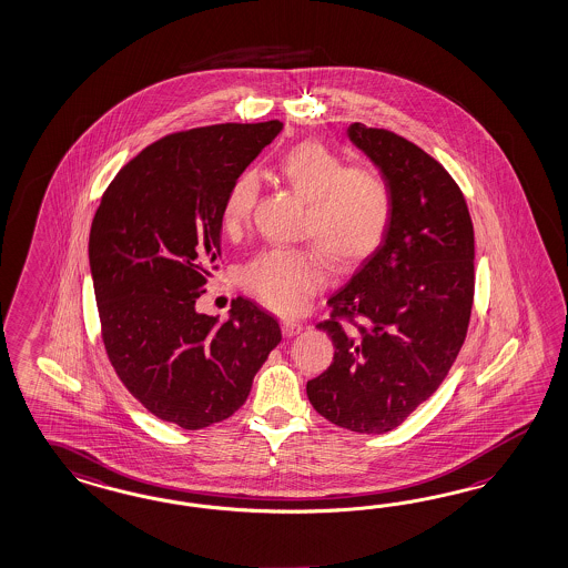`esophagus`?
<instances>
[{"label":"esophagus","mask_w":568,"mask_h":568,"mask_svg":"<svg viewBox=\"0 0 568 568\" xmlns=\"http://www.w3.org/2000/svg\"><path fill=\"white\" fill-rule=\"evenodd\" d=\"M284 334L286 336H296L303 332V322H296V320H284Z\"/></svg>","instance_id":"esophagus-1"}]
</instances>
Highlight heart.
I'll return each mask as SVG.
<instances>
[{
    "label": "heart",
    "instance_id": "obj_1",
    "mask_svg": "<svg viewBox=\"0 0 568 568\" xmlns=\"http://www.w3.org/2000/svg\"><path fill=\"white\" fill-rule=\"evenodd\" d=\"M292 193L307 201L305 234L322 248L332 267L348 270L382 244L392 220L394 196L384 172L372 165H346L341 153L305 141L277 163ZM260 180L246 170L232 180L222 203V224L234 234L246 224ZM325 282L324 257L315 248H272L243 270L246 291L277 313H298Z\"/></svg>",
    "mask_w": 568,
    "mask_h": 568
}]
</instances>
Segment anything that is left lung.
Wrapping results in <instances>:
<instances>
[{
	"label": "left lung",
	"instance_id": "obj_1",
	"mask_svg": "<svg viewBox=\"0 0 568 568\" xmlns=\"http://www.w3.org/2000/svg\"><path fill=\"white\" fill-rule=\"evenodd\" d=\"M346 132L386 174L394 207L382 244L327 298L317 327L336 351L307 396L334 425L386 434L439 388L465 342L475 236L458 184L422 146L361 122Z\"/></svg>",
	"mask_w": 568,
	"mask_h": 568
}]
</instances>
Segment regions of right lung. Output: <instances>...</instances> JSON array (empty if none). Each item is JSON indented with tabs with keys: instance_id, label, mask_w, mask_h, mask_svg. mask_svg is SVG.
<instances>
[{
	"instance_id": "1",
	"label": "right lung",
	"mask_w": 568,
	"mask_h": 568,
	"mask_svg": "<svg viewBox=\"0 0 568 568\" xmlns=\"http://www.w3.org/2000/svg\"><path fill=\"white\" fill-rule=\"evenodd\" d=\"M280 130L270 120L168 134L115 174L91 224L105 353L130 394L182 429L236 413L282 341L248 298L232 301L224 324L195 305L222 257L227 186Z\"/></svg>"
}]
</instances>
